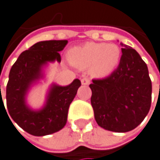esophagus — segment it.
Listing matches in <instances>:
<instances>
[{
  "label": "esophagus",
  "mask_w": 160,
  "mask_h": 160,
  "mask_svg": "<svg viewBox=\"0 0 160 160\" xmlns=\"http://www.w3.org/2000/svg\"><path fill=\"white\" fill-rule=\"evenodd\" d=\"M90 83V79L88 78H82V85H88Z\"/></svg>",
  "instance_id": "esophagus-1"
}]
</instances>
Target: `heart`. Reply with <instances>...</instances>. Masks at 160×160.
I'll return each mask as SVG.
<instances>
[{
  "label": "heart",
  "mask_w": 160,
  "mask_h": 160,
  "mask_svg": "<svg viewBox=\"0 0 160 160\" xmlns=\"http://www.w3.org/2000/svg\"><path fill=\"white\" fill-rule=\"evenodd\" d=\"M67 60L78 69H90L94 76L103 78L117 68L121 49L115 44L88 42L71 48L67 51Z\"/></svg>",
  "instance_id": "obj_1"
}]
</instances>
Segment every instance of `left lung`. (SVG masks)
Returning a JSON list of instances; mask_svg holds the SVG:
<instances>
[{
  "label": "left lung",
  "instance_id": "8db88e82",
  "mask_svg": "<svg viewBox=\"0 0 160 160\" xmlns=\"http://www.w3.org/2000/svg\"><path fill=\"white\" fill-rule=\"evenodd\" d=\"M120 63L109 77L93 79L91 104L99 127L113 132L136 128L148 114L152 82L140 54L123 43Z\"/></svg>",
  "mask_w": 160,
  "mask_h": 160
}]
</instances>
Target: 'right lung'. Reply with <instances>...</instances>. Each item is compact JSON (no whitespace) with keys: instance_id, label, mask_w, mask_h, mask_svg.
Segmentation results:
<instances>
[{"instance_id":"right-lung-1","label":"right lung","mask_w":160,"mask_h":160,"mask_svg":"<svg viewBox=\"0 0 160 160\" xmlns=\"http://www.w3.org/2000/svg\"><path fill=\"white\" fill-rule=\"evenodd\" d=\"M66 44L67 40L37 42L23 51L11 67L6 86L7 109L11 118L31 135L45 136L61 130L66 124L69 106L82 85L78 78L66 86L53 83L48 89L43 108L32 110L27 105L29 90L44 78L43 70L48 62H61L59 51Z\"/></svg>"}]
</instances>
